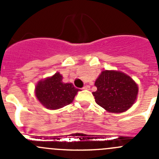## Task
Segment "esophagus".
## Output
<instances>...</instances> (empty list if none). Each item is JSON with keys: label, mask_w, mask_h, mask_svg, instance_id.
<instances>
[{"label": "esophagus", "mask_w": 159, "mask_h": 159, "mask_svg": "<svg viewBox=\"0 0 159 159\" xmlns=\"http://www.w3.org/2000/svg\"><path fill=\"white\" fill-rule=\"evenodd\" d=\"M83 89L84 90H89L90 89V86L89 84H86V85H84V87H83Z\"/></svg>", "instance_id": "1"}]
</instances>
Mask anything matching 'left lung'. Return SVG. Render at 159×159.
I'll return each mask as SVG.
<instances>
[{
    "label": "left lung",
    "mask_w": 159,
    "mask_h": 159,
    "mask_svg": "<svg viewBox=\"0 0 159 159\" xmlns=\"http://www.w3.org/2000/svg\"><path fill=\"white\" fill-rule=\"evenodd\" d=\"M94 84L97 91L92 94L96 103L113 113L131 108L139 91L136 83L129 76L115 70H103Z\"/></svg>",
    "instance_id": "left-lung-1"
}]
</instances>
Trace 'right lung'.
<instances>
[{
	"instance_id": "add662e5",
	"label": "right lung",
	"mask_w": 159,
	"mask_h": 159,
	"mask_svg": "<svg viewBox=\"0 0 159 159\" xmlns=\"http://www.w3.org/2000/svg\"><path fill=\"white\" fill-rule=\"evenodd\" d=\"M78 91L71 83H64L59 73L39 81L35 89L38 101L46 108L53 110L71 103Z\"/></svg>"
}]
</instances>
